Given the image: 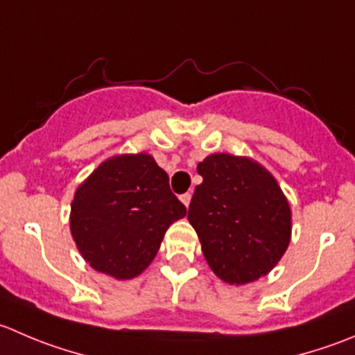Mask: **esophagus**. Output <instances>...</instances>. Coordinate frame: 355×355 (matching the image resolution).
Returning a JSON list of instances; mask_svg holds the SVG:
<instances>
[{"label": "esophagus", "mask_w": 355, "mask_h": 355, "mask_svg": "<svg viewBox=\"0 0 355 355\" xmlns=\"http://www.w3.org/2000/svg\"><path fill=\"white\" fill-rule=\"evenodd\" d=\"M191 198H192V196L189 194V192H185V194H182V196H180V201L184 202L185 206H189V205H191Z\"/></svg>", "instance_id": "esophagus-1"}]
</instances>
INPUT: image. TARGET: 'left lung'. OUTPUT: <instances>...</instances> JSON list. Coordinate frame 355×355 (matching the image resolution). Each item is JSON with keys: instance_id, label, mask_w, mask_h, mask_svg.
<instances>
[{"instance_id": "1", "label": "left lung", "mask_w": 355, "mask_h": 355, "mask_svg": "<svg viewBox=\"0 0 355 355\" xmlns=\"http://www.w3.org/2000/svg\"><path fill=\"white\" fill-rule=\"evenodd\" d=\"M189 206L209 269L229 284L267 276L291 239V209L276 178L250 157L211 154Z\"/></svg>"}]
</instances>
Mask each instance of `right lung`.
Listing matches in <instances>:
<instances>
[{
	"instance_id": "add662e5",
	"label": "right lung",
	"mask_w": 355,
	"mask_h": 355,
	"mask_svg": "<svg viewBox=\"0 0 355 355\" xmlns=\"http://www.w3.org/2000/svg\"><path fill=\"white\" fill-rule=\"evenodd\" d=\"M170 178L146 153L104 161L78 187L71 234L90 267L116 279H133L149 267L164 232L187 209Z\"/></svg>"
}]
</instances>
